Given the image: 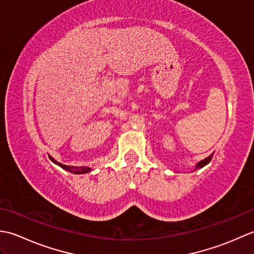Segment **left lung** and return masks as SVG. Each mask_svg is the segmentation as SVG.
I'll list each match as a JSON object with an SVG mask.
<instances>
[{"label": "left lung", "instance_id": "8db88e82", "mask_svg": "<svg viewBox=\"0 0 254 254\" xmlns=\"http://www.w3.org/2000/svg\"><path fill=\"white\" fill-rule=\"evenodd\" d=\"M212 157H213V155H210V156H208L207 158H205V159H203V160H201L199 161V163L196 165V169H198V168H202V167H204L205 165H207L210 160H212Z\"/></svg>", "mask_w": 254, "mask_h": 254}]
</instances>
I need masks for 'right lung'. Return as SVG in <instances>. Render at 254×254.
<instances>
[{"label":"right lung","instance_id":"right-lung-1","mask_svg":"<svg viewBox=\"0 0 254 254\" xmlns=\"http://www.w3.org/2000/svg\"><path fill=\"white\" fill-rule=\"evenodd\" d=\"M50 159L53 161V163L59 165L61 167V168L65 169L67 171H71V172H74V174H86V172H89L90 171V168H88V167H73V166H66V165H63V164H60L58 163L57 160L53 159L51 156H49Z\"/></svg>","mask_w":254,"mask_h":254}]
</instances>
